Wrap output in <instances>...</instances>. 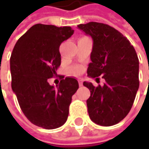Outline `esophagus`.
<instances>
[{
  "instance_id": "esophagus-1",
  "label": "esophagus",
  "mask_w": 149,
  "mask_h": 149,
  "mask_svg": "<svg viewBox=\"0 0 149 149\" xmlns=\"http://www.w3.org/2000/svg\"><path fill=\"white\" fill-rule=\"evenodd\" d=\"M78 81H79V86H82V85H83V81H82V79H79Z\"/></svg>"
}]
</instances>
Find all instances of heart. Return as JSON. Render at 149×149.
Listing matches in <instances>:
<instances>
[{
  "label": "heart",
  "instance_id": "1",
  "mask_svg": "<svg viewBox=\"0 0 149 149\" xmlns=\"http://www.w3.org/2000/svg\"><path fill=\"white\" fill-rule=\"evenodd\" d=\"M80 72H81V69L77 67V68H74V69L72 70V74H79Z\"/></svg>",
  "mask_w": 149,
  "mask_h": 149
}]
</instances>
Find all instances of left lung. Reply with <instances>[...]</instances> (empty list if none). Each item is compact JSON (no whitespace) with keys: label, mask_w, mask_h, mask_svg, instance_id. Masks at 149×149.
Masks as SVG:
<instances>
[{"label":"left lung","mask_w":149,"mask_h":149,"mask_svg":"<svg viewBox=\"0 0 149 149\" xmlns=\"http://www.w3.org/2000/svg\"><path fill=\"white\" fill-rule=\"evenodd\" d=\"M77 27L93 40L88 76L105 79L97 87L84 82L90 91L89 116L101 126L114 125L129 113L139 87L137 53L129 40L109 25L89 22Z\"/></svg>","instance_id":"1"}]
</instances>
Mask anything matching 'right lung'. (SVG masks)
Listing matches in <instances>:
<instances>
[{
  "label": "right lung",
  "instance_id": "right-lung-1",
  "mask_svg": "<svg viewBox=\"0 0 149 149\" xmlns=\"http://www.w3.org/2000/svg\"><path fill=\"white\" fill-rule=\"evenodd\" d=\"M73 34L70 26L36 24L17 40L12 50L11 88L26 117L38 127L57 129L68 118L72 96L79 89L77 79L63 77L54 87L48 79L57 74L60 45Z\"/></svg>",
  "mask_w": 149,
  "mask_h": 149
}]
</instances>
